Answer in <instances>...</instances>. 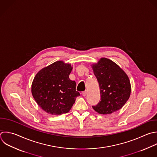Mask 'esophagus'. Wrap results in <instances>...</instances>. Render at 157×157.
Masks as SVG:
<instances>
[{
  "label": "esophagus",
  "instance_id": "obj_1",
  "mask_svg": "<svg viewBox=\"0 0 157 157\" xmlns=\"http://www.w3.org/2000/svg\"><path fill=\"white\" fill-rule=\"evenodd\" d=\"M86 93H87V91H83V92L82 93V96H85L86 95Z\"/></svg>",
  "mask_w": 157,
  "mask_h": 157
}]
</instances>
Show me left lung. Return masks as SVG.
Returning <instances> with one entry per match:
<instances>
[{
    "mask_svg": "<svg viewBox=\"0 0 157 157\" xmlns=\"http://www.w3.org/2000/svg\"><path fill=\"white\" fill-rule=\"evenodd\" d=\"M93 69L101 93V101L92 106L93 109L101 114H110L120 110L130 96L128 77L117 64L107 58H101Z\"/></svg>",
    "mask_w": 157,
    "mask_h": 157,
    "instance_id": "obj_1",
    "label": "left lung"
}]
</instances>
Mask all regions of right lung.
I'll use <instances>...</instances> for the list:
<instances>
[{"label":"right lung","instance_id":"add662e5","mask_svg":"<svg viewBox=\"0 0 157 157\" xmlns=\"http://www.w3.org/2000/svg\"><path fill=\"white\" fill-rule=\"evenodd\" d=\"M72 67L63 61L55 62L40 70L34 77L32 94L37 104L52 115L67 113L80 95L76 83L69 76Z\"/></svg>","mask_w":157,"mask_h":157}]
</instances>
